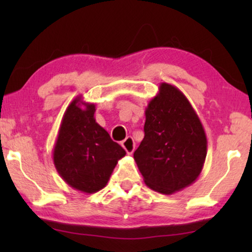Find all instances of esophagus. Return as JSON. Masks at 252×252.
<instances>
[{
    "instance_id": "esophagus-1",
    "label": "esophagus",
    "mask_w": 252,
    "mask_h": 252,
    "mask_svg": "<svg viewBox=\"0 0 252 252\" xmlns=\"http://www.w3.org/2000/svg\"><path fill=\"white\" fill-rule=\"evenodd\" d=\"M122 146L128 155H132L134 149H135V143H134V140L132 136H127L126 139L122 142Z\"/></svg>"
}]
</instances>
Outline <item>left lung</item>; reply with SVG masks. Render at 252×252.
<instances>
[{
    "label": "left lung",
    "instance_id": "obj_1",
    "mask_svg": "<svg viewBox=\"0 0 252 252\" xmlns=\"http://www.w3.org/2000/svg\"><path fill=\"white\" fill-rule=\"evenodd\" d=\"M208 150L205 130L184 93L161 82L148 103L144 137L134 160L146 185L164 195L197 180Z\"/></svg>",
    "mask_w": 252,
    "mask_h": 252
}]
</instances>
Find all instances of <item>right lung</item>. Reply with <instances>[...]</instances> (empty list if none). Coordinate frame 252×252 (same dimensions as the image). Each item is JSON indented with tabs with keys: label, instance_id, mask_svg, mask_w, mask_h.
<instances>
[{
	"label": "right lung",
	"instance_id": "add662e5",
	"mask_svg": "<svg viewBox=\"0 0 252 252\" xmlns=\"http://www.w3.org/2000/svg\"><path fill=\"white\" fill-rule=\"evenodd\" d=\"M95 104L79 95L65 110L53 150L55 167L75 190L94 194L108 184L126 155L95 120Z\"/></svg>",
	"mask_w": 252,
	"mask_h": 252
}]
</instances>
